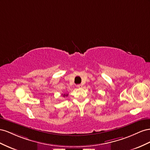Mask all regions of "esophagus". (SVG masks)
Instances as JSON below:
<instances>
[{
  "mask_svg": "<svg viewBox=\"0 0 150 150\" xmlns=\"http://www.w3.org/2000/svg\"><path fill=\"white\" fill-rule=\"evenodd\" d=\"M76 87H77L78 88H82V84H79L76 85Z\"/></svg>",
  "mask_w": 150,
  "mask_h": 150,
  "instance_id": "1",
  "label": "esophagus"
}]
</instances>
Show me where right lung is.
Wrapping results in <instances>:
<instances>
[{
	"mask_svg": "<svg viewBox=\"0 0 150 150\" xmlns=\"http://www.w3.org/2000/svg\"><path fill=\"white\" fill-rule=\"evenodd\" d=\"M63 97H65V96H68V94H63Z\"/></svg>",
	"mask_w": 150,
	"mask_h": 150,
	"instance_id": "right-lung-1",
	"label": "right lung"
}]
</instances>
